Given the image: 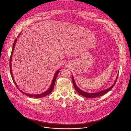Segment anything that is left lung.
<instances>
[{
    "instance_id": "8db88e82",
    "label": "left lung",
    "mask_w": 131,
    "mask_h": 131,
    "mask_svg": "<svg viewBox=\"0 0 131 131\" xmlns=\"http://www.w3.org/2000/svg\"><path fill=\"white\" fill-rule=\"evenodd\" d=\"M118 75L117 76V78H116V79L115 81V82L114 83V84L112 85L110 87H109V88L107 89H105V90H104L103 91H100V92H95V93H88V92H84L82 90H81L80 88H79L77 85H76V82L75 81H74V79L73 78V76L72 75H71V78H72V83H73V86H74V89L76 90V91L79 93V94H80L81 95L85 97H86V98H95V97H100V96H103V95H104L105 94H106V93L107 92H108L109 90H110L112 88H113L114 85H115L116 83V81L117 80V79H118Z\"/></svg>"
}]
</instances>
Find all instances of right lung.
Listing matches in <instances>:
<instances>
[{"instance_id":"right-lung-1","label":"right lung","mask_w":131,"mask_h":131,"mask_svg":"<svg viewBox=\"0 0 131 131\" xmlns=\"http://www.w3.org/2000/svg\"><path fill=\"white\" fill-rule=\"evenodd\" d=\"M21 34V33L18 35L17 37H19L20 36V35ZM17 41V38H16V39L15 40L14 42V43L13 45V47H12V52H11V56H10V73H11V77L12 78V80L15 84V85H16V86L17 87V88L19 90V91L20 92H21L22 93H23V94H24L25 95L28 96H29V97H35V98H41V97H45L48 95H49L50 93H51L53 90V88H54V84H55V80H56V79H57V76L58 73H59L60 71V68H59L58 70H57V71L55 72V74L54 76V77L53 78V80H52V83L51 84V85L50 86V88H49V89L48 90H47L46 91L43 92L42 93H41V94H28V93H26L25 92H23L22 90H21L19 88H18L17 85L16 84V82H15V81L14 80V77H13V73H12V66H11V61H12V55H13V50H14V47H15V44H16V42Z\"/></svg>"}]
</instances>
